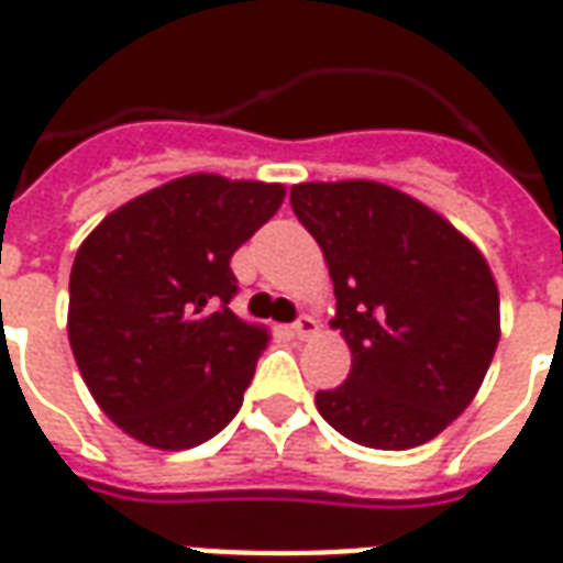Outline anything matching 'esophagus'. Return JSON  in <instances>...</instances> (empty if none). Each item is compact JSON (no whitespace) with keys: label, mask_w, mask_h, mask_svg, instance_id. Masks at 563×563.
Instances as JSON below:
<instances>
[{"label":"esophagus","mask_w":563,"mask_h":563,"mask_svg":"<svg viewBox=\"0 0 563 563\" xmlns=\"http://www.w3.org/2000/svg\"><path fill=\"white\" fill-rule=\"evenodd\" d=\"M314 330H318V321H314L312 314H300V318H297V321H294V324H290V333H294V336H312Z\"/></svg>","instance_id":"34e87169"}]
</instances>
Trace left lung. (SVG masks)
<instances>
[{
	"mask_svg": "<svg viewBox=\"0 0 563 563\" xmlns=\"http://www.w3.org/2000/svg\"><path fill=\"white\" fill-rule=\"evenodd\" d=\"M290 206L336 290L352 373L318 412L352 442L402 452L464 412L500 339V297L479 249L424 202L378 181H309Z\"/></svg>",
	"mask_w": 563,
	"mask_h": 563,
	"instance_id": "left-lung-1",
	"label": "left lung"
}]
</instances>
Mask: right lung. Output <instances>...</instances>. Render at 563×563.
Listing matches in <instances>:
<instances>
[{
	"label": "right lung",
	"mask_w": 563,
	"mask_h": 563,
	"mask_svg": "<svg viewBox=\"0 0 563 563\" xmlns=\"http://www.w3.org/2000/svg\"><path fill=\"white\" fill-rule=\"evenodd\" d=\"M282 185L185 175L84 239L69 275V342L99 409L154 449H194L233 421L266 330L233 314V251Z\"/></svg>",
	"instance_id": "1"
}]
</instances>
